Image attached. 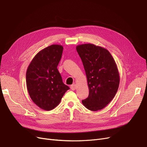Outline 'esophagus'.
<instances>
[{
    "instance_id": "1",
    "label": "esophagus",
    "mask_w": 147,
    "mask_h": 147,
    "mask_svg": "<svg viewBox=\"0 0 147 147\" xmlns=\"http://www.w3.org/2000/svg\"><path fill=\"white\" fill-rule=\"evenodd\" d=\"M70 88H71V89H72V90H75V89H77V86H76V85L75 84H73L72 85H71V86H70Z\"/></svg>"
}]
</instances>
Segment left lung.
Masks as SVG:
<instances>
[{
	"instance_id": "1",
	"label": "left lung",
	"mask_w": 147,
	"mask_h": 147,
	"mask_svg": "<svg viewBox=\"0 0 147 147\" xmlns=\"http://www.w3.org/2000/svg\"><path fill=\"white\" fill-rule=\"evenodd\" d=\"M76 50L85 68L89 88L88 97L82 103L90 111L101 110L118 91L120 79L116 62L106 49L93 44H80Z\"/></svg>"
}]
</instances>
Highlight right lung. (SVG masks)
<instances>
[{
    "mask_svg": "<svg viewBox=\"0 0 147 147\" xmlns=\"http://www.w3.org/2000/svg\"><path fill=\"white\" fill-rule=\"evenodd\" d=\"M63 49L59 44L44 48L34 56L27 69L26 80L29 96L43 110L54 109L69 89L63 83L57 68Z\"/></svg>",
    "mask_w": 147,
    "mask_h": 147,
    "instance_id": "obj_1",
    "label": "right lung"
}]
</instances>
